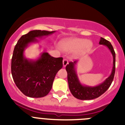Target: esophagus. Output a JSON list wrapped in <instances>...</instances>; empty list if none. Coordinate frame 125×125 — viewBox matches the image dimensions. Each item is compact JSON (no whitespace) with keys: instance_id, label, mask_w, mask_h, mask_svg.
<instances>
[{"instance_id":"1","label":"esophagus","mask_w":125,"mask_h":125,"mask_svg":"<svg viewBox=\"0 0 125 125\" xmlns=\"http://www.w3.org/2000/svg\"><path fill=\"white\" fill-rule=\"evenodd\" d=\"M62 64H63V66H64V67H66V65H67L68 64V61L67 60V59H64L63 60V61H62Z\"/></svg>"}]
</instances>
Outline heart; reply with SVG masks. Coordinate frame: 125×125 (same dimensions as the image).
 Masks as SVG:
<instances>
[{
    "instance_id": "1",
    "label": "heart",
    "mask_w": 125,
    "mask_h": 125,
    "mask_svg": "<svg viewBox=\"0 0 125 125\" xmlns=\"http://www.w3.org/2000/svg\"><path fill=\"white\" fill-rule=\"evenodd\" d=\"M61 47L64 51L68 52L77 51L78 53L84 54L89 51L93 47V44L90 40L78 37H69L61 41Z\"/></svg>"
}]
</instances>
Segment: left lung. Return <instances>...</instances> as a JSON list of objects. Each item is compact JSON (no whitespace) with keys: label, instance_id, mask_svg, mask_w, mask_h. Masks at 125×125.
I'll use <instances>...</instances> for the list:
<instances>
[{"label":"left lung","instance_id":"obj_1","mask_svg":"<svg viewBox=\"0 0 125 125\" xmlns=\"http://www.w3.org/2000/svg\"><path fill=\"white\" fill-rule=\"evenodd\" d=\"M99 44L106 46L112 54L113 61L111 73L103 82L97 86H91L83 84L80 82L76 72V65L78 61L70 62L66 67V70L68 73V85L71 93L77 99L90 100L98 98L106 91L113 82L115 73V52L111 43L105 39L101 37Z\"/></svg>","mask_w":125,"mask_h":125}]
</instances>
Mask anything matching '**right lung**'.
<instances>
[{"instance_id":"add662e5","label":"right lung","mask_w":125,"mask_h":125,"mask_svg":"<svg viewBox=\"0 0 125 125\" xmlns=\"http://www.w3.org/2000/svg\"><path fill=\"white\" fill-rule=\"evenodd\" d=\"M54 31L34 30L23 35L14 47L11 73L15 84L24 94L31 98H41L49 93L57 73L62 68V58L41 52L36 59H27L24 51L37 38H44Z\"/></svg>"}]
</instances>
